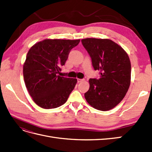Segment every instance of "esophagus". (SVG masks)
Masks as SVG:
<instances>
[{"instance_id":"obj_1","label":"esophagus","mask_w":152,"mask_h":152,"mask_svg":"<svg viewBox=\"0 0 152 152\" xmlns=\"http://www.w3.org/2000/svg\"><path fill=\"white\" fill-rule=\"evenodd\" d=\"M84 79H77V82H78V83H79V82H81L84 81Z\"/></svg>"}]
</instances>
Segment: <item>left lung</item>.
<instances>
[{"label":"left lung","instance_id":"8db88e82","mask_svg":"<svg viewBox=\"0 0 152 152\" xmlns=\"http://www.w3.org/2000/svg\"><path fill=\"white\" fill-rule=\"evenodd\" d=\"M82 44L91 58L99 79H90L89 89L85 98L93 108L107 111L120 103L131 82L129 58L120 45L109 39L87 38Z\"/></svg>","mask_w":152,"mask_h":152}]
</instances>
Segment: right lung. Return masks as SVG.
<instances>
[{"mask_svg": "<svg viewBox=\"0 0 152 152\" xmlns=\"http://www.w3.org/2000/svg\"><path fill=\"white\" fill-rule=\"evenodd\" d=\"M80 40L45 39L27 53L23 65L25 86L34 102L45 109L60 107L67 101L76 79L58 75L72 48Z\"/></svg>", "mask_w": 152, "mask_h": 152, "instance_id": "1", "label": "right lung"}]
</instances>
